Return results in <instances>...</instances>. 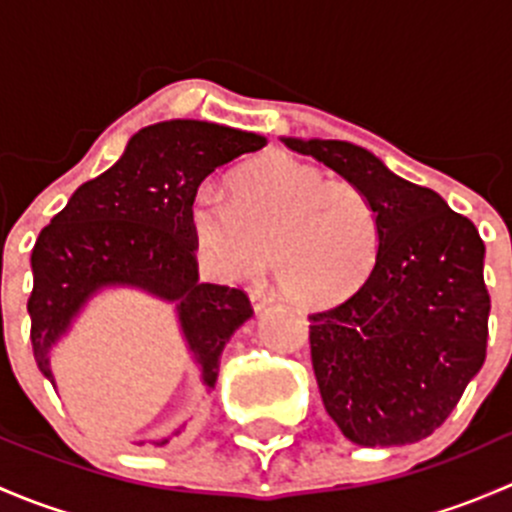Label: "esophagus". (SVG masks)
<instances>
[{
    "label": "esophagus",
    "instance_id": "esophagus-1",
    "mask_svg": "<svg viewBox=\"0 0 512 512\" xmlns=\"http://www.w3.org/2000/svg\"><path fill=\"white\" fill-rule=\"evenodd\" d=\"M250 299H252V307H255L257 312H260V309H265V307H270V304L275 302V297H272L270 292H265V289H252Z\"/></svg>",
    "mask_w": 512,
    "mask_h": 512
}]
</instances>
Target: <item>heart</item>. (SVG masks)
I'll return each mask as SVG.
<instances>
[{
  "mask_svg": "<svg viewBox=\"0 0 512 512\" xmlns=\"http://www.w3.org/2000/svg\"><path fill=\"white\" fill-rule=\"evenodd\" d=\"M188 227L200 255L232 280L257 275L270 252L277 285L304 307L352 297L381 255V218L369 195L287 153L237 170L230 198L200 185Z\"/></svg>",
  "mask_w": 512,
  "mask_h": 512,
  "instance_id": "b5f03b06",
  "label": "heart"
}]
</instances>
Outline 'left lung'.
<instances>
[{"mask_svg": "<svg viewBox=\"0 0 512 512\" xmlns=\"http://www.w3.org/2000/svg\"><path fill=\"white\" fill-rule=\"evenodd\" d=\"M359 185L381 218V255L359 292L309 314L324 409L359 446L431 436L461 401L488 349L490 294L476 225L431 188L344 141L285 138Z\"/></svg>", "mask_w": 512, "mask_h": 512, "instance_id": "8db88e82", "label": "left lung"}]
</instances>
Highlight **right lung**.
<instances>
[{
    "label": "right lung",
    "instance_id": "add662e5",
    "mask_svg": "<svg viewBox=\"0 0 512 512\" xmlns=\"http://www.w3.org/2000/svg\"><path fill=\"white\" fill-rule=\"evenodd\" d=\"M262 146V136L218 123H156L128 141L113 168L71 195L32 250L29 337L51 384L46 352L86 299L106 285H133L178 302L185 339L205 384L215 386L220 354L252 304L245 289L198 282L188 203L215 168Z\"/></svg>",
    "mask_w": 512,
    "mask_h": 512
}]
</instances>
